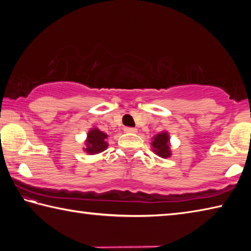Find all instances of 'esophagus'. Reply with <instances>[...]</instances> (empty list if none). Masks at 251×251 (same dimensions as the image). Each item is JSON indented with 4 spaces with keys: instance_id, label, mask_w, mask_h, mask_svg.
I'll return each instance as SVG.
<instances>
[{
    "instance_id": "34e87169",
    "label": "esophagus",
    "mask_w": 251,
    "mask_h": 251,
    "mask_svg": "<svg viewBox=\"0 0 251 251\" xmlns=\"http://www.w3.org/2000/svg\"><path fill=\"white\" fill-rule=\"evenodd\" d=\"M124 130H125V133H128V134H136V133H137V129L134 128V127H125Z\"/></svg>"
}]
</instances>
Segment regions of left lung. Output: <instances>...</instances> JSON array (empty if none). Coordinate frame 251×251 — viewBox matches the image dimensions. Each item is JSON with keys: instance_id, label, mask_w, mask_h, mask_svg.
<instances>
[{"instance_id": "obj_1", "label": "left lung", "mask_w": 251, "mask_h": 251, "mask_svg": "<svg viewBox=\"0 0 251 251\" xmlns=\"http://www.w3.org/2000/svg\"><path fill=\"white\" fill-rule=\"evenodd\" d=\"M152 151L157 155L163 157V158H168L171 157V145H169V135L167 131H161L152 137L151 142Z\"/></svg>"}]
</instances>
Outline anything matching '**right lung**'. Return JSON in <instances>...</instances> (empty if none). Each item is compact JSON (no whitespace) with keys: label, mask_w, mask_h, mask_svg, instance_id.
Wrapping results in <instances>:
<instances>
[{"label":"right lung","mask_w":251,"mask_h":251,"mask_svg":"<svg viewBox=\"0 0 251 251\" xmlns=\"http://www.w3.org/2000/svg\"><path fill=\"white\" fill-rule=\"evenodd\" d=\"M106 138H107V134L103 133L99 128H92L88 131L87 138L85 141L86 147L84 148V151L90 155L100 154V152L104 151L108 146Z\"/></svg>","instance_id":"obj_1"}]
</instances>
